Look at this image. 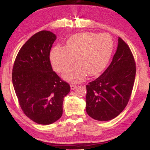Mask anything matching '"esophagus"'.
I'll return each instance as SVG.
<instances>
[{
    "label": "esophagus",
    "mask_w": 150,
    "mask_h": 150,
    "mask_svg": "<svg viewBox=\"0 0 150 150\" xmlns=\"http://www.w3.org/2000/svg\"><path fill=\"white\" fill-rule=\"evenodd\" d=\"M77 85H75V84H71V89L72 90H75V89L77 88Z\"/></svg>",
    "instance_id": "esophagus-1"
}]
</instances>
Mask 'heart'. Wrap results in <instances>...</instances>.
I'll use <instances>...</instances> for the list:
<instances>
[{
  "label": "heart",
  "mask_w": 150,
  "mask_h": 150,
  "mask_svg": "<svg viewBox=\"0 0 150 150\" xmlns=\"http://www.w3.org/2000/svg\"><path fill=\"white\" fill-rule=\"evenodd\" d=\"M113 51V40L107 34L81 33L70 37L66 47L56 46L50 55L57 71L64 72L75 60L77 63L67 71L66 80L79 82L87 75L100 72L109 61Z\"/></svg>",
  "instance_id": "b5f03b06"
}]
</instances>
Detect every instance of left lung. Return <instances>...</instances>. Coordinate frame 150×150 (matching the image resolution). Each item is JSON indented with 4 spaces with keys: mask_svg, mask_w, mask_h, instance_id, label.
<instances>
[{
    "mask_svg": "<svg viewBox=\"0 0 150 150\" xmlns=\"http://www.w3.org/2000/svg\"><path fill=\"white\" fill-rule=\"evenodd\" d=\"M135 74L131 50L119 37L110 66L100 77L86 85V110L88 115L99 121L110 120L119 115L128 103Z\"/></svg>",
    "mask_w": 150,
    "mask_h": 150,
    "instance_id": "left-lung-1",
    "label": "left lung"
}]
</instances>
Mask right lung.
I'll list each match as a JSON object with an SVG mask.
<instances>
[{"label":"right lung","instance_id":"obj_1","mask_svg":"<svg viewBox=\"0 0 150 150\" xmlns=\"http://www.w3.org/2000/svg\"><path fill=\"white\" fill-rule=\"evenodd\" d=\"M56 35L39 31L19 50L12 70V82L24 113L35 122L52 124L62 115L64 98L70 86L53 71L50 55Z\"/></svg>","mask_w":150,"mask_h":150}]
</instances>
